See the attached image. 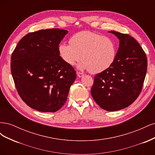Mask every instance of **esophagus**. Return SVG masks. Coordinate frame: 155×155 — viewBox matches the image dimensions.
I'll use <instances>...</instances> for the list:
<instances>
[{
  "instance_id": "obj_1",
  "label": "esophagus",
  "mask_w": 155,
  "mask_h": 155,
  "mask_svg": "<svg viewBox=\"0 0 155 155\" xmlns=\"http://www.w3.org/2000/svg\"><path fill=\"white\" fill-rule=\"evenodd\" d=\"M76 74H77L79 78H81V77H83V76H84V74H83V73H81V72H76Z\"/></svg>"
}]
</instances>
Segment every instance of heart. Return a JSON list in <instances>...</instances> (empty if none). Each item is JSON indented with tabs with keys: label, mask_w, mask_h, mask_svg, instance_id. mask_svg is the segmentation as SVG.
<instances>
[{
	"label": "heart",
	"mask_w": 155,
	"mask_h": 155,
	"mask_svg": "<svg viewBox=\"0 0 155 155\" xmlns=\"http://www.w3.org/2000/svg\"><path fill=\"white\" fill-rule=\"evenodd\" d=\"M58 51L61 58L68 65H74L81 59L79 69L97 74L107 70L114 63L116 45L109 37L83 31L74 34L70 39V44H60Z\"/></svg>",
	"instance_id": "heart-1"
}]
</instances>
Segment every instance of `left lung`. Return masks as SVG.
Wrapping results in <instances>:
<instances>
[{
    "mask_svg": "<svg viewBox=\"0 0 155 155\" xmlns=\"http://www.w3.org/2000/svg\"><path fill=\"white\" fill-rule=\"evenodd\" d=\"M109 33L120 40L116 59L111 66L96 74L91 88L93 99L103 109L116 111L137 100L146 75V55L138 42L128 34Z\"/></svg>",
    "mask_w": 155,
    "mask_h": 155,
    "instance_id": "obj_1",
    "label": "left lung"
}]
</instances>
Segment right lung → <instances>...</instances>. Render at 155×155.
Listing matches in <instances>:
<instances>
[{
  "instance_id": "obj_1",
  "label": "right lung",
  "mask_w": 155,
  "mask_h": 155,
  "mask_svg": "<svg viewBox=\"0 0 155 155\" xmlns=\"http://www.w3.org/2000/svg\"><path fill=\"white\" fill-rule=\"evenodd\" d=\"M68 31L58 28L29 33L11 58V72L21 99L43 112L59 110L67 100L76 71L59 55L58 47Z\"/></svg>"
}]
</instances>
